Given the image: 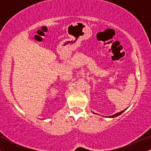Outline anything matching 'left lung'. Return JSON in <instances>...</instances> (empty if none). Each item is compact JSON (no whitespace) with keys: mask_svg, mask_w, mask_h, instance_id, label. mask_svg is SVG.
<instances>
[{"mask_svg":"<svg viewBox=\"0 0 151 151\" xmlns=\"http://www.w3.org/2000/svg\"><path fill=\"white\" fill-rule=\"evenodd\" d=\"M125 110H124V111H120V112H119V113H117V114H114V115H112V116H109V118H114V117H116V116H119L120 115V114H121L123 113V112Z\"/></svg>","mask_w":151,"mask_h":151,"instance_id":"1","label":"left lung"}]
</instances>
